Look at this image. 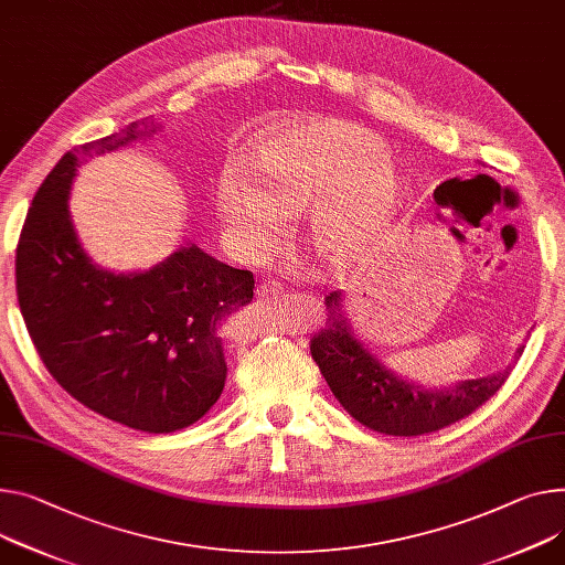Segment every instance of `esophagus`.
I'll return each instance as SVG.
<instances>
[{
  "mask_svg": "<svg viewBox=\"0 0 565 565\" xmlns=\"http://www.w3.org/2000/svg\"><path fill=\"white\" fill-rule=\"evenodd\" d=\"M255 294H257L259 300H271V298H278L282 294V285L278 280H263Z\"/></svg>",
  "mask_w": 565,
  "mask_h": 565,
  "instance_id": "obj_1",
  "label": "esophagus"
}]
</instances>
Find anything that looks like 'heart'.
I'll return each instance as SVG.
<instances>
[{
	"mask_svg": "<svg viewBox=\"0 0 565 565\" xmlns=\"http://www.w3.org/2000/svg\"><path fill=\"white\" fill-rule=\"evenodd\" d=\"M253 179L239 162L214 181V207L231 235L263 250L280 233V214L302 212L310 250L345 269L388 231L403 203V183L369 128L319 117L255 145Z\"/></svg>",
	"mask_w": 565,
	"mask_h": 565,
	"instance_id": "1",
	"label": "heart"
}]
</instances>
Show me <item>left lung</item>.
<instances>
[{
  "instance_id": "obj_1",
  "label": "left lung",
  "mask_w": 565,
  "mask_h": 565,
  "mask_svg": "<svg viewBox=\"0 0 565 565\" xmlns=\"http://www.w3.org/2000/svg\"><path fill=\"white\" fill-rule=\"evenodd\" d=\"M343 302V291L326 296L328 321L312 339V358L345 412L362 425L382 434H394V437H418V434L437 431L475 412L498 392L513 362L525 349V345H518L511 364L493 375L461 380L441 388H425L386 369L366 349L355 337Z\"/></svg>"
}]
</instances>
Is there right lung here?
<instances>
[{"label": "right lung", "mask_w": 565, "mask_h": 565, "mask_svg": "<svg viewBox=\"0 0 565 565\" xmlns=\"http://www.w3.org/2000/svg\"><path fill=\"white\" fill-rule=\"evenodd\" d=\"M149 117L67 151L38 188L18 242L20 312L40 360L88 409L149 434L196 423L222 396V328L253 298V274L185 244L145 271L93 263L72 224L85 153L151 140Z\"/></svg>", "instance_id": "obj_1"}]
</instances>
